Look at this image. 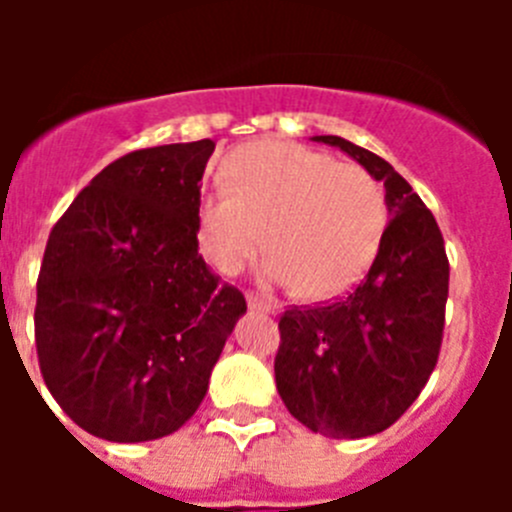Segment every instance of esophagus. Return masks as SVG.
<instances>
[{"label":"esophagus","mask_w":512,"mask_h":512,"mask_svg":"<svg viewBox=\"0 0 512 512\" xmlns=\"http://www.w3.org/2000/svg\"><path fill=\"white\" fill-rule=\"evenodd\" d=\"M246 302L251 310H261V312H277L279 305L274 300H266V297L256 295V292H248L246 295Z\"/></svg>","instance_id":"34e87169"}]
</instances>
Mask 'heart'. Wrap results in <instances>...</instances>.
<instances>
[{
    "instance_id": "b5f03b06",
    "label": "heart",
    "mask_w": 512,
    "mask_h": 512,
    "mask_svg": "<svg viewBox=\"0 0 512 512\" xmlns=\"http://www.w3.org/2000/svg\"><path fill=\"white\" fill-rule=\"evenodd\" d=\"M387 205L356 164L284 140H259L225 161V187L202 194L197 241L220 274L241 271L266 246V279L297 284L305 300L346 295L382 243Z\"/></svg>"
}]
</instances>
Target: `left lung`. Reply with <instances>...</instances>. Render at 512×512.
<instances>
[{"mask_svg": "<svg viewBox=\"0 0 512 512\" xmlns=\"http://www.w3.org/2000/svg\"><path fill=\"white\" fill-rule=\"evenodd\" d=\"M312 140L338 146L384 182L392 220L354 292L282 312L274 374L287 410L310 431L364 438L390 428L436 369L449 259L433 212L384 158L338 135Z\"/></svg>", "mask_w": 512, "mask_h": 512, "instance_id": "obj_1", "label": "left lung"}]
</instances>
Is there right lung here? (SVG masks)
I'll list each match as a JSON object with an SVG mask.
<instances>
[{
	"label": "right lung",
	"instance_id": "add662e5",
	"mask_svg": "<svg viewBox=\"0 0 512 512\" xmlns=\"http://www.w3.org/2000/svg\"><path fill=\"white\" fill-rule=\"evenodd\" d=\"M215 143L143 148L112 161L48 235L35 348L61 410L92 436L153 441L200 408L241 289L197 243L200 182Z\"/></svg>",
	"mask_w": 512,
	"mask_h": 512
}]
</instances>
